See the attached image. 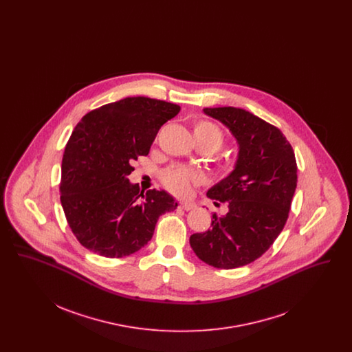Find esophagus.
<instances>
[{"label":"esophagus","instance_id":"obj_1","mask_svg":"<svg viewBox=\"0 0 352 352\" xmlns=\"http://www.w3.org/2000/svg\"><path fill=\"white\" fill-rule=\"evenodd\" d=\"M179 208H182L184 211H190V210L195 208V203H194V201H182V203L179 204Z\"/></svg>","mask_w":352,"mask_h":352}]
</instances>
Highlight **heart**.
I'll use <instances>...</instances> for the list:
<instances>
[{
	"instance_id": "heart-1",
	"label": "heart",
	"mask_w": 352,
	"mask_h": 352,
	"mask_svg": "<svg viewBox=\"0 0 352 352\" xmlns=\"http://www.w3.org/2000/svg\"><path fill=\"white\" fill-rule=\"evenodd\" d=\"M194 137L207 142L212 151H218L223 145L224 137L218 126L210 121H199L194 128ZM164 184L173 194L184 195L188 192L192 184L199 182V175L184 168H171L164 174Z\"/></svg>"
}]
</instances>
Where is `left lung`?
<instances>
[{"mask_svg": "<svg viewBox=\"0 0 352 352\" xmlns=\"http://www.w3.org/2000/svg\"><path fill=\"white\" fill-rule=\"evenodd\" d=\"M203 112L232 133L239 153L232 173L212 186L207 197L228 204L212 215L211 230L190 236V245L206 264L234 269L251 264L281 234L297 187V164L281 131L251 112L219 107Z\"/></svg>", "mask_w": 352, "mask_h": 352, "instance_id": "8db88e82", "label": "left lung"}]
</instances>
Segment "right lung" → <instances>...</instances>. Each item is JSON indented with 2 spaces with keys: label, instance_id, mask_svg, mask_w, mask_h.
<instances>
[{
  "label": "right lung",
  "instance_id": "add662e5",
  "mask_svg": "<svg viewBox=\"0 0 352 352\" xmlns=\"http://www.w3.org/2000/svg\"><path fill=\"white\" fill-rule=\"evenodd\" d=\"M179 111L168 101L126 98L88 112L75 126L59 190L68 226L87 250L111 258L129 256L149 243L158 218L177 208L166 191H140L128 175Z\"/></svg>",
  "mask_w": 352,
  "mask_h": 352
}]
</instances>
